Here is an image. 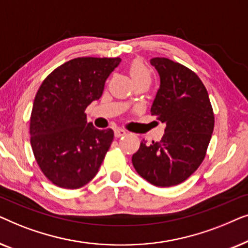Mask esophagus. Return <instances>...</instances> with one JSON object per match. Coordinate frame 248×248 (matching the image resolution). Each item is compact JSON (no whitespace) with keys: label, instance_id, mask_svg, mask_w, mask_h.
Masks as SVG:
<instances>
[{"label":"esophagus","instance_id":"34e87169","mask_svg":"<svg viewBox=\"0 0 248 248\" xmlns=\"http://www.w3.org/2000/svg\"><path fill=\"white\" fill-rule=\"evenodd\" d=\"M114 132H115V137L116 138H121V137H123V135L126 134V131H125L124 128H121V127L115 128Z\"/></svg>","mask_w":248,"mask_h":248}]
</instances>
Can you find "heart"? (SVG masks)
Instances as JSON below:
<instances>
[{
    "label": "heart",
    "instance_id": "obj_1",
    "mask_svg": "<svg viewBox=\"0 0 248 248\" xmlns=\"http://www.w3.org/2000/svg\"><path fill=\"white\" fill-rule=\"evenodd\" d=\"M130 76L134 82L140 80H151L150 71L142 61L139 60L133 61L130 65Z\"/></svg>",
    "mask_w": 248,
    "mask_h": 248
}]
</instances>
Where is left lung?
I'll list each match as a JSON object with an SVG mask.
<instances>
[{
    "label": "left lung",
    "mask_w": 248,
    "mask_h": 248,
    "mask_svg": "<svg viewBox=\"0 0 248 248\" xmlns=\"http://www.w3.org/2000/svg\"><path fill=\"white\" fill-rule=\"evenodd\" d=\"M160 76L151 115L166 124L160 142L144 140L132 157L135 170L158 187L186 181L206 155L215 114L208 91L198 74L165 57L150 60Z\"/></svg>",
    "instance_id": "8db88e82"
}]
</instances>
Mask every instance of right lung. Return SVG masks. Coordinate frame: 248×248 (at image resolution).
<instances>
[{"label":"right lung","mask_w":248,"mask_h":248,"mask_svg":"<svg viewBox=\"0 0 248 248\" xmlns=\"http://www.w3.org/2000/svg\"><path fill=\"white\" fill-rule=\"evenodd\" d=\"M120 63V57H78L40 84L30 116V143L40 170L54 185L80 188L99 170L114 132L87 123L84 110L101 97Z\"/></svg>","instance_id":"add662e5"}]
</instances>
